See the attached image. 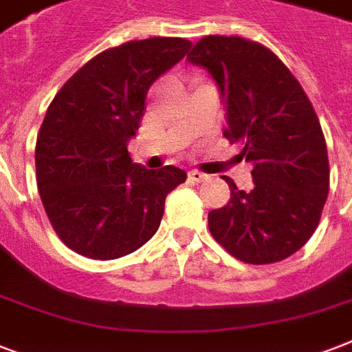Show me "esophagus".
I'll return each mask as SVG.
<instances>
[{"mask_svg":"<svg viewBox=\"0 0 352 352\" xmlns=\"http://www.w3.org/2000/svg\"><path fill=\"white\" fill-rule=\"evenodd\" d=\"M188 177H190V181H193V182H203L208 179V175H206V173H201V171H197V170L190 171V173H188Z\"/></svg>","mask_w":352,"mask_h":352,"instance_id":"obj_1","label":"esophagus"}]
</instances>
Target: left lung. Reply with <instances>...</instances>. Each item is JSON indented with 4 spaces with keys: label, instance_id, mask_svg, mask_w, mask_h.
Returning <instances> with one entry per match:
<instances>
[{
    "label": "left lung",
    "instance_id": "obj_1",
    "mask_svg": "<svg viewBox=\"0 0 352 352\" xmlns=\"http://www.w3.org/2000/svg\"><path fill=\"white\" fill-rule=\"evenodd\" d=\"M188 62L214 78L225 137L254 166L250 192L225 177L232 197L208 214L210 232L252 265L292 256L316 230L329 193L327 146L311 100L272 51L239 36H204Z\"/></svg>",
    "mask_w": 352,
    "mask_h": 352
}]
</instances>
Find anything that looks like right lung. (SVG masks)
<instances>
[{
  "label": "right lung",
  "instance_id": "1",
  "mask_svg": "<svg viewBox=\"0 0 352 352\" xmlns=\"http://www.w3.org/2000/svg\"><path fill=\"white\" fill-rule=\"evenodd\" d=\"M192 43L149 38L107 49L58 91L36 140V181L52 228L91 259H117L155 235L166 195L186 181L175 166L133 162L146 96Z\"/></svg>",
  "mask_w": 352,
  "mask_h": 352
}]
</instances>
